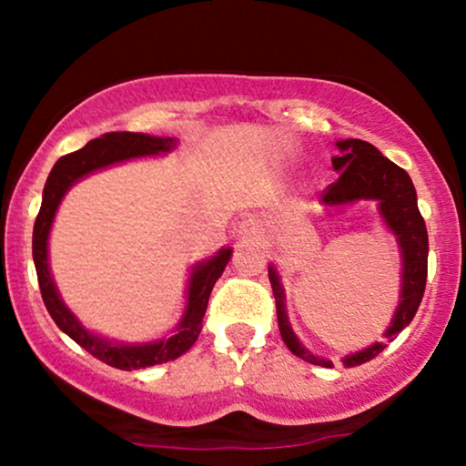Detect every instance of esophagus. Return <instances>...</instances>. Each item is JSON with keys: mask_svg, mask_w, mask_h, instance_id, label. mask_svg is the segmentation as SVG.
Instances as JSON below:
<instances>
[{"mask_svg": "<svg viewBox=\"0 0 466 466\" xmlns=\"http://www.w3.org/2000/svg\"><path fill=\"white\" fill-rule=\"evenodd\" d=\"M238 237L243 240H258L260 238V228L258 223L251 221V218H245V221L238 223Z\"/></svg>", "mask_w": 466, "mask_h": 466, "instance_id": "34e87169", "label": "esophagus"}]
</instances>
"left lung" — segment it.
Masks as SVG:
<instances>
[{"label": "left lung", "instance_id": "left-lung-1", "mask_svg": "<svg viewBox=\"0 0 466 466\" xmlns=\"http://www.w3.org/2000/svg\"><path fill=\"white\" fill-rule=\"evenodd\" d=\"M335 147L339 148V155L333 157V168L339 173V177L324 190L322 206L326 210H330V208L350 206V203L357 201H374L383 226L397 238L400 254V293L397 311H394L390 326L383 333L386 339L392 341L414 319L427 282L430 240H427L425 221H422L419 203H416L414 184H411L410 175L400 166L383 157L379 148H374L370 142L352 140L350 137V140H337ZM269 282L276 298L278 329H280L287 349L300 360L315 363V366H333V361L313 355L293 333L287 315L285 287H282L280 274H278L274 265H269ZM383 349H386L383 341H374L366 349L346 355L341 363L346 368L361 366V363L377 357Z\"/></svg>", "mask_w": 466, "mask_h": 466}]
</instances>
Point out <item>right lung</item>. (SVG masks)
Masks as SVG:
<instances>
[{"instance_id":"right-lung-1","label":"right lung","mask_w":466,"mask_h":466,"mask_svg":"<svg viewBox=\"0 0 466 466\" xmlns=\"http://www.w3.org/2000/svg\"><path fill=\"white\" fill-rule=\"evenodd\" d=\"M173 148H177V137H157L148 133H105L96 140L85 144L80 151H74L61 157L50 170V177L46 181L44 199H41V210L36 215L35 232H32V258H35L36 278H39L41 296H44L46 309L50 311L58 329L72 337L78 346L92 352L96 360L109 363V366L120 368V370H140V368L155 366V363H166L177 360L184 355L197 341L201 333L203 315H206L208 300L215 282L221 278L223 269L232 258V248L218 249L212 258L201 260L190 267L188 287H186V307L184 315L170 330V335L153 341H116L109 337H103L69 311V307L63 302L58 293L55 278L50 271V260H47V243H50L52 223H55L56 210L61 206L63 197L74 184L85 179L87 175H94L96 170L109 168L114 164L129 162L137 157H151V155H166Z\"/></svg>"}]
</instances>
